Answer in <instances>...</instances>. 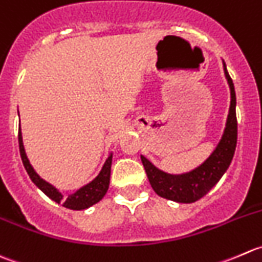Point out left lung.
Here are the masks:
<instances>
[{
    "label": "left lung",
    "mask_w": 262,
    "mask_h": 262,
    "mask_svg": "<svg viewBox=\"0 0 262 262\" xmlns=\"http://www.w3.org/2000/svg\"><path fill=\"white\" fill-rule=\"evenodd\" d=\"M223 67L230 89V107L224 134L210 157L191 172L182 173V174H169L158 169L154 164H151L146 158L141 155L142 165L149 178L150 185L160 198L182 204L195 203L204 198L219 182L220 178L229 168L237 145L235 92L224 61H223Z\"/></svg>",
    "instance_id": "8db88e82"
}]
</instances>
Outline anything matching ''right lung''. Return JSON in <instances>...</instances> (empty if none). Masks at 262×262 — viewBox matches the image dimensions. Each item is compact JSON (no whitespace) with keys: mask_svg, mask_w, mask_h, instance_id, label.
<instances>
[{"mask_svg":"<svg viewBox=\"0 0 262 262\" xmlns=\"http://www.w3.org/2000/svg\"><path fill=\"white\" fill-rule=\"evenodd\" d=\"M19 149L20 155H21L23 164H24L30 180H32L33 182H34V185L37 186L42 192L46 193L49 199H52V200L56 201V203L62 204L64 208L71 209V210H84V209H88L92 205H94V204L99 203V201L104 198L105 193H107L111 180L112 152H111L110 157L105 160L104 165H103L99 174H98L92 182L82 186L81 188L75 191L71 195L63 196L56 187H54V186H52L51 183H48L47 181H44L43 178H40L39 174L34 170V168L32 167V164H30L29 159H28L27 157V152H25L24 144H23L21 128L19 130Z\"/></svg>","mask_w":262,"mask_h":262,"instance_id":"right-lung-1","label":"right lung"}]
</instances>
